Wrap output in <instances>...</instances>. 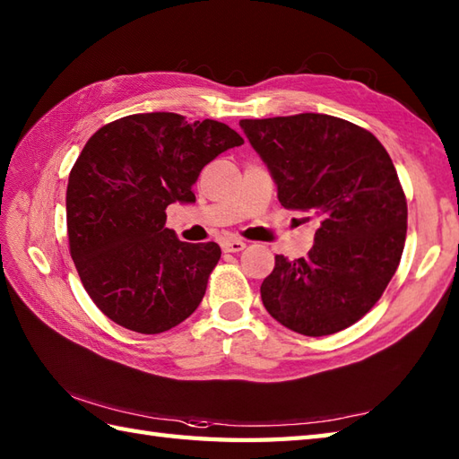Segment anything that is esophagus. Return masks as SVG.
<instances>
[{
    "instance_id": "34e87169",
    "label": "esophagus",
    "mask_w": 459,
    "mask_h": 459,
    "mask_svg": "<svg viewBox=\"0 0 459 459\" xmlns=\"http://www.w3.org/2000/svg\"><path fill=\"white\" fill-rule=\"evenodd\" d=\"M247 248V242L240 238H227L222 242V250L224 252H242Z\"/></svg>"
}]
</instances>
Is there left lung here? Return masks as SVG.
<instances>
[{"label": "left lung", "mask_w": 459, "mask_h": 459, "mask_svg": "<svg viewBox=\"0 0 459 459\" xmlns=\"http://www.w3.org/2000/svg\"><path fill=\"white\" fill-rule=\"evenodd\" d=\"M281 207L317 219L306 256L278 255L260 286L268 314L301 335L353 325L383 296L403 256L406 197L373 134L327 114L240 120Z\"/></svg>", "instance_id": "1"}]
</instances>
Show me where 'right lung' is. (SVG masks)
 Returning <instances> with one entry per match:
<instances>
[{
  "mask_svg": "<svg viewBox=\"0 0 459 459\" xmlns=\"http://www.w3.org/2000/svg\"><path fill=\"white\" fill-rule=\"evenodd\" d=\"M242 143L227 124L173 112L124 116L86 142L68 175V247L84 290L114 324L155 335L199 307L221 247L179 240L165 229V209L195 203L204 165Z\"/></svg>",
  "mask_w": 459,
  "mask_h": 459,
  "instance_id": "obj_1",
  "label": "right lung"
}]
</instances>
